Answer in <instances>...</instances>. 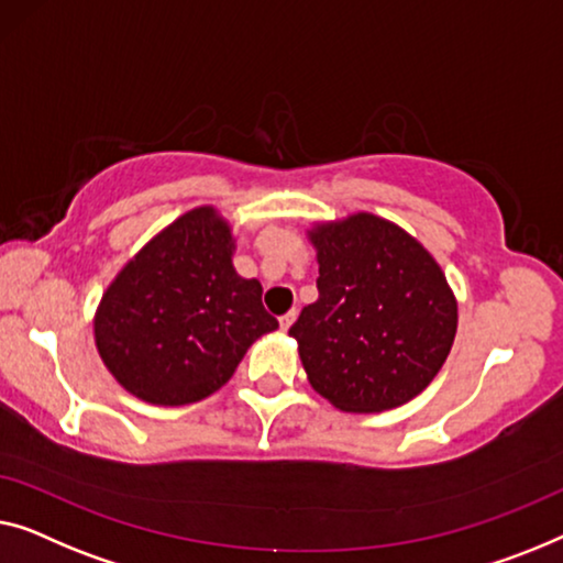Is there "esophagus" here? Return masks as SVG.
Listing matches in <instances>:
<instances>
[{
  "label": "esophagus",
  "mask_w": 563,
  "mask_h": 563,
  "mask_svg": "<svg viewBox=\"0 0 563 563\" xmlns=\"http://www.w3.org/2000/svg\"><path fill=\"white\" fill-rule=\"evenodd\" d=\"M292 321H296V311H288V313H283V316H280V329H283V331H288Z\"/></svg>",
  "instance_id": "1"
}]
</instances>
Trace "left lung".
I'll use <instances>...</instances> for the list:
<instances>
[{"mask_svg": "<svg viewBox=\"0 0 563 563\" xmlns=\"http://www.w3.org/2000/svg\"><path fill=\"white\" fill-rule=\"evenodd\" d=\"M319 298L288 334L308 383L346 413H379L431 385L456 336V298L416 236L360 211L308 229Z\"/></svg>", "mask_w": 563, "mask_h": 563, "instance_id": "left-lung-1", "label": "left lung"}]
</instances>
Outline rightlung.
I'll use <instances>...</instances> for the list:
<instances>
[{"mask_svg": "<svg viewBox=\"0 0 563 563\" xmlns=\"http://www.w3.org/2000/svg\"><path fill=\"white\" fill-rule=\"evenodd\" d=\"M229 221L199 206L157 232L109 285L93 316L101 362L134 398L188 406L229 383L278 329L263 285L232 265Z\"/></svg>", "mask_w": 563, "mask_h": 563, "instance_id": "add662e5", "label": "right lung"}]
</instances>
